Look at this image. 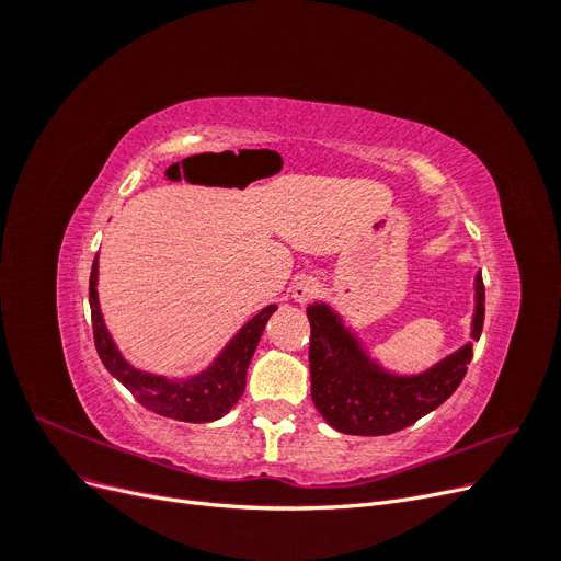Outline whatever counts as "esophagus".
Returning a JSON list of instances; mask_svg holds the SVG:
<instances>
[{"label": "esophagus", "instance_id": "34e87169", "mask_svg": "<svg viewBox=\"0 0 561 561\" xmlns=\"http://www.w3.org/2000/svg\"><path fill=\"white\" fill-rule=\"evenodd\" d=\"M320 293V283L316 278H299L293 285V299L299 304V307H307L309 301H313Z\"/></svg>", "mask_w": 561, "mask_h": 561}]
</instances>
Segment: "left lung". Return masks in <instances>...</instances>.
Returning a JSON list of instances; mask_svg holds the SVG:
<instances>
[{
    "label": "left lung",
    "mask_w": 561,
    "mask_h": 561,
    "mask_svg": "<svg viewBox=\"0 0 561 561\" xmlns=\"http://www.w3.org/2000/svg\"><path fill=\"white\" fill-rule=\"evenodd\" d=\"M474 309L470 339L478 342L484 325V283L474 274ZM311 322V398L320 416L346 435H388L412 426L437 410L472 360V342L445 355L419 375L386 369L328 301L309 307Z\"/></svg>",
    "instance_id": "left-lung-1"
}]
</instances>
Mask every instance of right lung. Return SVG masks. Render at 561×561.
Here are the masks:
<instances>
[{
	"label": "right lung",
	"instance_id": "obj_1",
	"mask_svg": "<svg viewBox=\"0 0 561 561\" xmlns=\"http://www.w3.org/2000/svg\"><path fill=\"white\" fill-rule=\"evenodd\" d=\"M89 301L95 348L110 375L116 381H122L130 390L133 398L142 407H147V410L186 423L217 421L239 402L245 390V375L254 348L260 344V336L271 313L278 309L276 304H268L266 309H262L257 316H252L245 325L229 339L227 346L215 355V360L208 367H203L196 375L180 379L151 375V371L133 367L124 358L122 351L116 348L98 301V254L91 268Z\"/></svg>",
	"mask_w": 561,
	"mask_h": 561
}]
</instances>
